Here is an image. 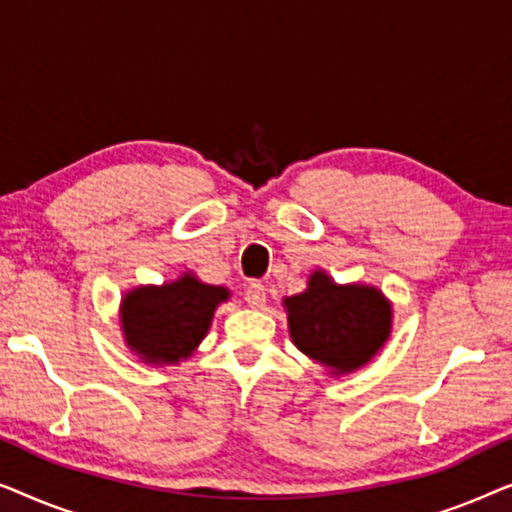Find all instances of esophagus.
Masks as SVG:
<instances>
[{
    "instance_id": "1",
    "label": "esophagus",
    "mask_w": 512,
    "mask_h": 512,
    "mask_svg": "<svg viewBox=\"0 0 512 512\" xmlns=\"http://www.w3.org/2000/svg\"><path fill=\"white\" fill-rule=\"evenodd\" d=\"M244 298L251 307H263L265 305V286L261 282H251L244 291Z\"/></svg>"
}]
</instances>
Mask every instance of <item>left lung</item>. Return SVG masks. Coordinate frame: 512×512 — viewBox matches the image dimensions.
I'll use <instances>...</instances> for the list:
<instances>
[{
	"label": "left lung",
	"instance_id": "obj_1",
	"mask_svg": "<svg viewBox=\"0 0 512 512\" xmlns=\"http://www.w3.org/2000/svg\"><path fill=\"white\" fill-rule=\"evenodd\" d=\"M284 305L296 347L335 373L368 363L389 338L391 307L373 286H338L324 272H314L307 291Z\"/></svg>",
	"mask_w": 512,
	"mask_h": 512
}]
</instances>
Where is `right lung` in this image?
Here are the masks:
<instances>
[{"mask_svg":"<svg viewBox=\"0 0 512 512\" xmlns=\"http://www.w3.org/2000/svg\"><path fill=\"white\" fill-rule=\"evenodd\" d=\"M226 298L223 286L202 284L193 275L165 286H142L123 300L125 340L149 363L186 359Z\"/></svg>","mask_w":512,"mask_h":512,"instance_id":"add662e5","label":"right lung"}]
</instances>
